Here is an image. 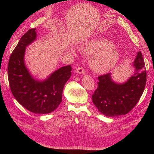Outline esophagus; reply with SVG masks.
Listing matches in <instances>:
<instances>
[{
  "label": "esophagus",
  "instance_id": "esophagus-1",
  "mask_svg": "<svg viewBox=\"0 0 154 154\" xmlns=\"http://www.w3.org/2000/svg\"><path fill=\"white\" fill-rule=\"evenodd\" d=\"M76 72L77 73H79V74H85V69L83 68V67L80 66L76 69Z\"/></svg>",
  "mask_w": 154,
  "mask_h": 154
}]
</instances>
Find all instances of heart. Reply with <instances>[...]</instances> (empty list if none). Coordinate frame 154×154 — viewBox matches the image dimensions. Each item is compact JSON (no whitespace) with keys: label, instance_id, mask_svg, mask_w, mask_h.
Segmentation results:
<instances>
[{"label":"heart","instance_id":"b5f03b06","mask_svg":"<svg viewBox=\"0 0 154 154\" xmlns=\"http://www.w3.org/2000/svg\"><path fill=\"white\" fill-rule=\"evenodd\" d=\"M114 49V45L110 41L100 39L87 42L83 51L94 56L91 61L92 69L97 72L105 73L114 68L118 62L119 54Z\"/></svg>","mask_w":154,"mask_h":154}]
</instances>
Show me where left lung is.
<instances>
[{"label":"left lung","instance_id":"8db88e82","mask_svg":"<svg viewBox=\"0 0 154 154\" xmlns=\"http://www.w3.org/2000/svg\"><path fill=\"white\" fill-rule=\"evenodd\" d=\"M134 74L123 84L112 80L110 74L98 76L97 87L92 95L93 103L101 114L113 117L128 113L137 103L146 83V72L141 53L134 62Z\"/></svg>","mask_w":154,"mask_h":154}]
</instances>
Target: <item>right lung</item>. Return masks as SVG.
Returning a JSON list of instances; mask_svg holds the SVG:
<instances>
[{
  "instance_id": "right-lung-1",
  "label": "right lung",
  "mask_w": 154,
  "mask_h": 154,
  "mask_svg": "<svg viewBox=\"0 0 154 154\" xmlns=\"http://www.w3.org/2000/svg\"><path fill=\"white\" fill-rule=\"evenodd\" d=\"M36 28L23 35L12 52L8 66L10 89L17 101L25 109L36 114H48L57 108L62 99L63 87L71 75L72 67L64 66L43 82L35 80L24 62L27 45L36 36Z\"/></svg>"
}]
</instances>
